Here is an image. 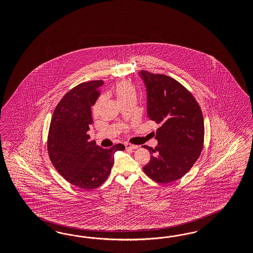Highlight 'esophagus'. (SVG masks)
<instances>
[{
	"mask_svg": "<svg viewBox=\"0 0 253 253\" xmlns=\"http://www.w3.org/2000/svg\"><path fill=\"white\" fill-rule=\"evenodd\" d=\"M125 147L127 149H136V148H138V146H133V145H130V144H125Z\"/></svg>",
	"mask_w": 253,
	"mask_h": 253,
	"instance_id": "1",
	"label": "esophagus"
}]
</instances>
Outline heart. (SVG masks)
I'll return each mask as SVG.
<instances>
[{
    "mask_svg": "<svg viewBox=\"0 0 253 253\" xmlns=\"http://www.w3.org/2000/svg\"><path fill=\"white\" fill-rule=\"evenodd\" d=\"M113 92L120 104L124 101H128V100H136L135 88L133 87V85L130 84L129 83H126V82H122V83L117 84L113 89ZM99 104L100 101H98L93 107L94 113L97 111Z\"/></svg>",
    "mask_w": 253,
    "mask_h": 253,
    "instance_id": "heart-1",
    "label": "heart"
}]
</instances>
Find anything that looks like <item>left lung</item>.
<instances>
[{
    "label": "left lung",
    "mask_w": 253,
    "mask_h": 253,
    "mask_svg": "<svg viewBox=\"0 0 253 253\" xmlns=\"http://www.w3.org/2000/svg\"><path fill=\"white\" fill-rule=\"evenodd\" d=\"M146 91L147 117L161 124L155 147L143 146L150 161L143 167L160 184L176 181L192 168L204 141L203 116L199 104L183 85L170 77L141 70Z\"/></svg>",
    "instance_id": "8db88e82"
}]
</instances>
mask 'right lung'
<instances>
[{"label":"right lung","instance_id":"1","mask_svg":"<svg viewBox=\"0 0 253 253\" xmlns=\"http://www.w3.org/2000/svg\"><path fill=\"white\" fill-rule=\"evenodd\" d=\"M103 81L77 85L67 92L54 109L48 134V154L54 168L71 184L93 189L110 173L116 151L123 144L103 149L90 141L92 106L97 100Z\"/></svg>","mask_w":253,"mask_h":253}]
</instances>
